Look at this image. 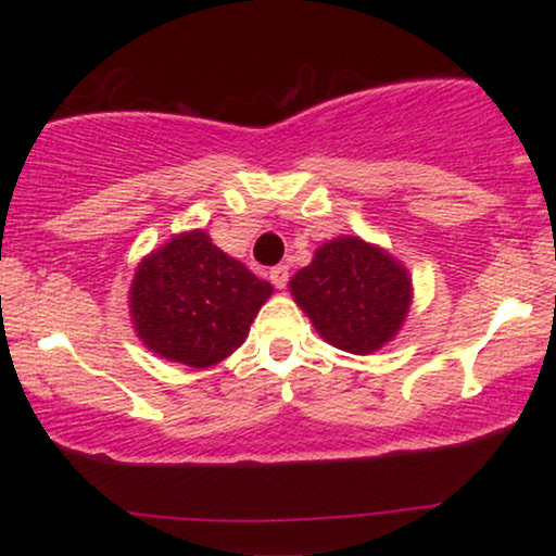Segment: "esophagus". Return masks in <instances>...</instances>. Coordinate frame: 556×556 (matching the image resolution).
Instances as JSON below:
<instances>
[{
  "label": "esophagus",
  "mask_w": 556,
  "mask_h": 556,
  "mask_svg": "<svg viewBox=\"0 0 556 556\" xmlns=\"http://www.w3.org/2000/svg\"><path fill=\"white\" fill-rule=\"evenodd\" d=\"M270 280L276 288H286L288 286V265H276L270 270Z\"/></svg>",
  "instance_id": "1"
}]
</instances>
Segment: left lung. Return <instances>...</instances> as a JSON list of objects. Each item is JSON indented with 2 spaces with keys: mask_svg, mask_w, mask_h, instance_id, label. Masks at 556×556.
<instances>
[{
  "mask_svg": "<svg viewBox=\"0 0 556 556\" xmlns=\"http://www.w3.org/2000/svg\"><path fill=\"white\" fill-rule=\"evenodd\" d=\"M288 288L321 339L352 354H371L392 341L413 303L405 265L354 235L324 242Z\"/></svg>",
  "mask_w": 556,
  "mask_h": 556,
  "instance_id": "8db88e82",
  "label": "left lung"
}]
</instances>
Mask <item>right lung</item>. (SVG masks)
Instances as JSON below:
<instances>
[{
	"label": "right lung",
	"instance_id": "obj_1",
	"mask_svg": "<svg viewBox=\"0 0 556 556\" xmlns=\"http://www.w3.org/2000/svg\"><path fill=\"white\" fill-rule=\"evenodd\" d=\"M273 286L189 230L143 257L134 273L128 308L134 329L164 359L204 369L248 339Z\"/></svg>",
	"mask_w": 556,
	"mask_h": 556
}]
</instances>
